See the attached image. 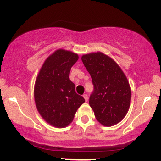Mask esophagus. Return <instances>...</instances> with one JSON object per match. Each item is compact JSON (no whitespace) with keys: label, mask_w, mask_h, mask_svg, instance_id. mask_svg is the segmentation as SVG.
Here are the masks:
<instances>
[{"label":"esophagus","mask_w":161,"mask_h":161,"mask_svg":"<svg viewBox=\"0 0 161 161\" xmlns=\"http://www.w3.org/2000/svg\"><path fill=\"white\" fill-rule=\"evenodd\" d=\"M83 97H84L85 101H88V95H87L86 94H85V95H83Z\"/></svg>","instance_id":"34e87169"}]
</instances>
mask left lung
I'll list each match as a JSON object with an SVG mask.
<instances>
[{
	"label": "left lung",
	"instance_id": "obj_1",
	"mask_svg": "<svg viewBox=\"0 0 161 161\" xmlns=\"http://www.w3.org/2000/svg\"><path fill=\"white\" fill-rule=\"evenodd\" d=\"M91 75L94 92L89 105L96 119L104 126L119 123L130 107L131 88L119 66L104 53H89L82 56Z\"/></svg>",
	"mask_w": 161,
	"mask_h": 161
}]
</instances>
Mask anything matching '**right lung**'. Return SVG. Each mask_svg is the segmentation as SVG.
Masks as SVG:
<instances>
[{
  "label": "right lung",
  "mask_w": 161,
  "mask_h": 161,
  "mask_svg": "<svg viewBox=\"0 0 161 161\" xmlns=\"http://www.w3.org/2000/svg\"><path fill=\"white\" fill-rule=\"evenodd\" d=\"M78 59L77 53L57 50L45 60L37 75L34 87L36 108L48 124L57 128L69 125L85 102L69 79L70 69Z\"/></svg>",
  "instance_id": "right-lung-1"
}]
</instances>
